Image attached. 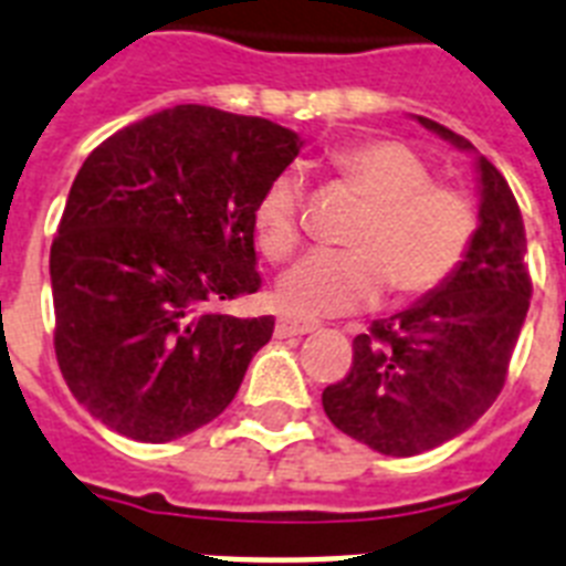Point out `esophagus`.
<instances>
[{"mask_svg": "<svg viewBox=\"0 0 566 566\" xmlns=\"http://www.w3.org/2000/svg\"><path fill=\"white\" fill-rule=\"evenodd\" d=\"M319 325L316 323H307V319H296V316H279V323H275V334L279 337H302V334H311L316 331Z\"/></svg>", "mask_w": 566, "mask_h": 566, "instance_id": "esophagus-1", "label": "esophagus"}]
</instances>
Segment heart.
Masks as SVG:
<instances>
[{"instance_id":"obj_1","label":"heart","mask_w":566,"mask_h":566,"mask_svg":"<svg viewBox=\"0 0 566 566\" xmlns=\"http://www.w3.org/2000/svg\"><path fill=\"white\" fill-rule=\"evenodd\" d=\"M328 163L369 206L348 235L352 250H316L284 270L275 296L287 314H346L378 302L387 284L398 298H418L457 275L480 227L468 191L436 182L433 168L403 142H352L331 150ZM302 211V177L275 174L252 214L268 259L282 261L296 250Z\"/></svg>"}]
</instances>
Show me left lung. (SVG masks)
Returning a JSON list of instances; mask_svg holds the SVG:
<instances>
[{"mask_svg": "<svg viewBox=\"0 0 566 566\" xmlns=\"http://www.w3.org/2000/svg\"><path fill=\"white\" fill-rule=\"evenodd\" d=\"M427 130L474 145L433 118ZM480 227L465 264L444 287L357 334L352 369L325 387L331 424L387 457H416L474 424L506 384L530 311L532 279L521 206L506 177L480 156Z\"/></svg>", "mask_w": 566, "mask_h": 566, "instance_id": "1", "label": "left lung"}]
</instances>
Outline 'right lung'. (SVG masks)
Instances as JSON below:
<instances>
[{
  "label": "right lung",
  "instance_id": "1",
  "mask_svg": "<svg viewBox=\"0 0 566 566\" xmlns=\"http://www.w3.org/2000/svg\"><path fill=\"white\" fill-rule=\"evenodd\" d=\"M298 148L268 118L179 104L86 156L49 270L57 366L101 424L171 442L235 398L275 323L220 302L261 287L252 214Z\"/></svg>",
  "mask_w": 566,
  "mask_h": 566
}]
</instances>
